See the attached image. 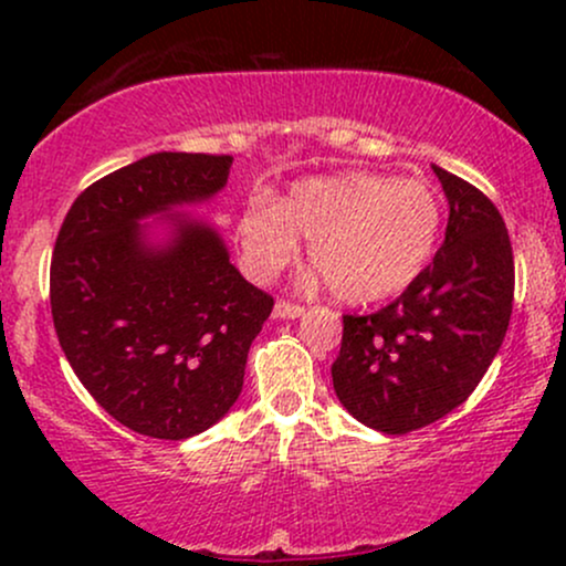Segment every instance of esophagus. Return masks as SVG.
<instances>
[{
	"label": "esophagus",
	"instance_id": "34e87169",
	"mask_svg": "<svg viewBox=\"0 0 566 566\" xmlns=\"http://www.w3.org/2000/svg\"><path fill=\"white\" fill-rule=\"evenodd\" d=\"M303 305L297 303H290V301H276L274 305V316L276 319H297V316H303Z\"/></svg>",
	"mask_w": 566,
	"mask_h": 566
}]
</instances>
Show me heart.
Returning a JSON list of instances; mask_svg holds the SVG:
<instances>
[{
	"instance_id": "obj_1",
	"label": "heart",
	"mask_w": 566,
	"mask_h": 566,
	"mask_svg": "<svg viewBox=\"0 0 566 566\" xmlns=\"http://www.w3.org/2000/svg\"><path fill=\"white\" fill-rule=\"evenodd\" d=\"M441 205L418 178L378 172L311 175L279 201L255 191L237 218L239 261L252 282L269 284L311 239L316 279L346 303L399 295L431 263L439 244Z\"/></svg>"
}]
</instances>
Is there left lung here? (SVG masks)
<instances>
[{"label": "left lung", "instance_id": "1", "mask_svg": "<svg viewBox=\"0 0 566 566\" xmlns=\"http://www.w3.org/2000/svg\"><path fill=\"white\" fill-rule=\"evenodd\" d=\"M433 172L450 201L444 244L386 308L343 316L333 365L340 405L382 433L418 431L463 405L513 308V250L497 207L469 180Z\"/></svg>", "mask_w": 566, "mask_h": 566}]
</instances>
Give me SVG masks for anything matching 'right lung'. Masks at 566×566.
I'll use <instances>...</instances> for the list:
<instances>
[{
	"instance_id": "obj_1",
	"label": "right lung",
	"mask_w": 566,
	"mask_h": 566,
	"mask_svg": "<svg viewBox=\"0 0 566 566\" xmlns=\"http://www.w3.org/2000/svg\"><path fill=\"white\" fill-rule=\"evenodd\" d=\"M231 165L223 154L143 157L84 188L57 231V340L97 405L143 437L180 441L216 426L274 308L210 223L175 212L216 197ZM154 214L168 220L165 243L139 223Z\"/></svg>"
}]
</instances>
